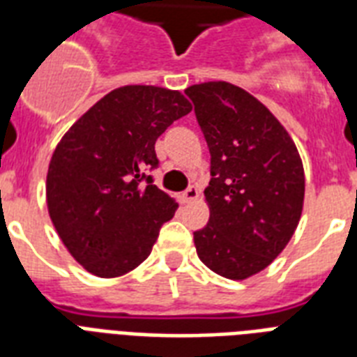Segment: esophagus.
<instances>
[{
    "instance_id": "1",
    "label": "esophagus",
    "mask_w": 357,
    "mask_h": 357,
    "mask_svg": "<svg viewBox=\"0 0 357 357\" xmlns=\"http://www.w3.org/2000/svg\"><path fill=\"white\" fill-rule=\"evenodd\" d=\"M198 196H200L198 187H196V185H190L189 189L185 190L183 195H181V202H183V204H190V202H195Z\"/></svg>"
}]
</instances>
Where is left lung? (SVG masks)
Returning <instances> with one entry per match:
<instances>
[{
  "instance_id": "obj_1",
  "label": "left lung",
  "mask_w": 357,
  "mask_h": 357,
  "mask_svg": "<svg viewBox=\"0 0 357 357\" xmlns=\"http://www.w3.org/2000/svg\"><path fill=\"white\" fill-rule=\"evenodd\" d=\"M185 94L211 153L209 222L195 231L196 252L213 272L246 280L282 254L298 226L302 159L276 116L241 86L209 81Z\"/></svg>"
}]
</instances>
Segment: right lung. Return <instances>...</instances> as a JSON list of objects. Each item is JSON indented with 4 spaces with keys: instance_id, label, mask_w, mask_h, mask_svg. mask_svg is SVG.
Wrapping results in <instances>:
<instances>
[{
    "instance_id": "add662e5",
    "label": "right lung",
    "mask_w": 357,
    "mask_h": 357,
    "mask_svg": "<svg viewBox=\"0 0 357 357\" xmlns=\"http://www.w3.org/2000/svg\"><path fill=\"white\" fill-rule=\"evenodd\" d=\"M178 91L114 89L64 133L46 179L47 211L59 237L94 276L128 274L150 255L178 204L144 170L157 168L155 140L190 113Z\"/></svg>"
}]
</instances>
